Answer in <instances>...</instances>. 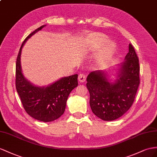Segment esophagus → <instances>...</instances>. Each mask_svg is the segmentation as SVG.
Segmentation results:
<instances>
[{
	"label": "esophagus",
	"instance_id": "34e87169",
	"mask_svg": "<svg viewBox=\"0 0 157 157\" xmlns=\"http://www.w3.org/2000/svg\"><path fill=\"white\" fill-rule=\"evenodd\" d=\"M86 75L85 74H83L81 73L79 74L78 75V80L79 82H84L86 81Z\"/></svg>",
	"mask_w": 157,
	"mask_h": 157
}]
</instances>
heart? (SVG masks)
<instances>
[{"label": "heart", "mask_w": 157, "mask_h": 157, "mask_svg": "<svg viewBox=\"0 0 157 157\" xmlns=\"http://www.w3.org/2000/svg\"><path fill=\"white\" fill-rule=\"evenodd\" d=\"M109 41V39H108L107 36L103 34H99V33H94V34H91L89 37L87 38V42L90 47L95 48V49H97V48H101L103 46ZM115 45L113 42H111L107 47V50H105V55L109 54L113 50Z\"/></svg>", "instance_id": "1"}]
</instances>
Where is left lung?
<instances>
[{"mask_svg":"<svg viewBox=\"0 0 157 157\" xmlns=\"http://www.w3.org/2000/svg\"><path fill=\"white\" fill-rule=\"evenodd\" d=\"M120 69L119 78L109 83L102 71H92L87 78L92 112L104 121H113L132 105L140 84L139 58L132 44Z\"/></svg>","mask_w":157,"mask_h":157,"instance_id":"left-lung-1","label":"left lung"}]
</instances>
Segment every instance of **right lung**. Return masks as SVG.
<instances>
[{"label":"right lung","instance_id":"obj_1","mask_svg":"<svg viewBox=\"0 0 157 157\" xmlns=\"http://www.w3.org/2000/svg\"><path fill=\"white\" fill-rule=\"evenodd\" d=\"M40 26L24 40L16 62V89L23 107L32 117L44 122L58 119L65 111L66 101L70 92L78 85V75L62 78L46 87L33 86L24 77L21 71V54L22 48L32 35L41 30Z\"/></svg>","mask_w":157,"mask_h":157}]
</instances>
